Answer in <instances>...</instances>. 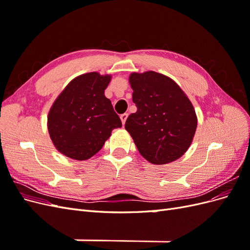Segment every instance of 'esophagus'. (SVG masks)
Listing matches in <instances>:
<instances>
[{"label": "esophagus", "instance_id": "34e87169", "mask_svg": "<svg viewBox=\"0 0 250 250\" xmlns=\"http://www.w3.org/2000/svg\"><path fill=\"white\" fill-rule=\"evenodd\" d=\"M120 118H121V121H122V123H123V125H124L125 122H126L127 118H128V113H122V115L120 116Z\"/></svg>", "mask_w": 250, "mask_h": 250}]
</instances>
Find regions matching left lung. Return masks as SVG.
Here are the masks:
<instances>
[{"mask_svg": "<svg viewBox=\"0 0 250 250\" xmlns=\"http://www.w3.org/2000/svg\"><path fill=\"white\" fill-rule=\"evenodd\" d=\"M129 82L137 112L125 128L141 155L154 165L177 160L190 147L197 128L193 105L171 78L153 71L132 73Z\"/></svg>", "mask_w": 250, "mask_h": 250, "instance_id": "left-lung-1", "label": "left lung"}]
</instances>
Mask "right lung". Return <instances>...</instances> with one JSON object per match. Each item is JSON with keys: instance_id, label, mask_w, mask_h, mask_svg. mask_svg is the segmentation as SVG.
<instances>
[{"instance_id": "1", "label": "right lung", "mask_w": 250, "mask_h": 250, "mask_svg": "<svg viewBox=\"0 0 250 250\" xmlns=\"http://www.w3.org/2000/svg\"><path fill=\"white\" fill-rule=\"evenodd\" d=\"M110 76L83 74L73 79L49 112L48 129L57 148L73 160L85 161L102 149L122 122L104 95Z\"/></svg>"}]
</instances>
